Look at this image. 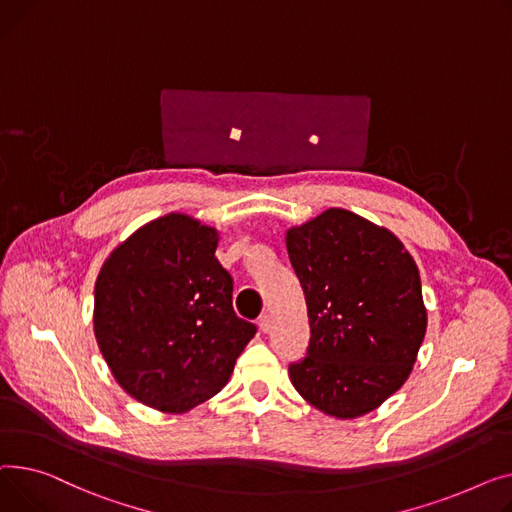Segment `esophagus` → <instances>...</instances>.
I'll list each match as a JSON object with an SVG mask.
<instances>
[{
  "mask_svg": "<svg viewBox=\"0 0 512 512\" xmlns=\"http://www.w3.org/2000/svg\"><path fill=\"white\" fill-rule=\"evenodd\" d=\"M270 324H273V320H270V314H260V318H258V326H260V330L262 333H268L270 330Z\"/></svg>",
  "mask_w": 512,
  "mask_h": 512,
  "instance_id": "34e87169",
  "label": "esophagus"
}]
</instances>
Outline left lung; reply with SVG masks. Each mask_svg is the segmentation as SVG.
<instances>
[{"label":"left lung","mask_w":512,"mask_h":512,"mask_svg":"<svg viewBox=\"0 0 512 512\" xmlns=\"http://www.w3.org/2000/svg\"><path fill=\"white\" fill-rule=\"evenodd\" d=\"M310 343L289 364L295 390L326 415L359 417L407 380L426 335L417 266L399 239L343 208L287 231Z\"/></svg>","instance_id":"left-lung-1"}]
</instances>
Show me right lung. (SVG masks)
I'll return each instance as SVG.
<instances>
[{"label":"right lung","instance_id":"1","mask_svg":"<svg viewBox=\"0 0 512 512\" xmlns=\"http://www.w3.org/2000/svg\"><path fill=\"white\" fill-rule=\"evenodd\" d=\"M217 231L167 215L113 250L95 287V335L136 401L188 411L227 384L256 324L233 312V277Z\"/></svg>","mask_w":512,"mask_h":512}]
</instances>
